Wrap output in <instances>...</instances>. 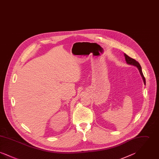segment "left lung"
<instances>
[{"label":"left lung","instance_id":"1","mask_svg":"<svg viewBox=\"0 0 159 159\" xmlns=\"http://www.w3.org/2000/svg\"><path fill=\"white\" fill-rule=\"evenodd\" d=\"M125 57L126 61L127 62V63H128V64H130V65H134V66H136V67H138V70H139V73H140L142 77H143V80H144V83L145 84V77H144V75H143V71H142L141 67L140 64H139V62H138V61H136L135 60V59H134V58H132L131 57H129L128 55H126V54H125Z\"/></svg>","mask_w":159,"mask_h":159}]
</instances>
